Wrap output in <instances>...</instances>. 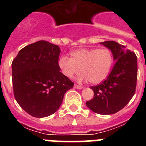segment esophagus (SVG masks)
Segmentation results:
<instances>
[{"mask_svg": "<svg viewBox=\"0 0 146 146\" xmlns=\"http://www.w3.org/2000/svg\"><path fill=\"white\" fill-rule=\"evenodd\" d=\"M74 87L75 88H77V89H82V88H83V87H82V86H79V85H77V84H74Z\"/></svg>", "mask_w": 146, "mask_h": 146, "instance_id": "esophagus-1", "label": "esophagus"}]
</instances>
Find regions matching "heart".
<instances>
[{
	"instance_id": "1",
	"label": "heart",
	"mask_w": 146,
	"mask_h": 146,
	"mask_svg": "<svg viewBox=\"0 0 146 146\" xmlns=\"http://www.w3.org/2000/svg\"><path fill=\"white\" fill-rule=\"evenodd\" d=\"M71 58L61 56L58 66L62 74L72 78L80 72V80H87L92 84H99L108 77L112 64L113 54L108 48L86 49L74 50L70 53Z\"/></svg>"
}]
</instances>
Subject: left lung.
<instances>
[{
  "mask_svg": "<svg viewBox=\"0 0 146 146\" xmlns=\"http://www.w3.org/2000/svg\"><path fill=\"white\" fill-rule=\"evenodd\" d=\"M111 50L115 62L108 77L101 84L91 86L94 98L86 105L94 113L110 115L123 109L135 93L137 58L135 52L114 41L101 42Z\"/></svg>",
  "mask_w": 146,
  "mask_h": 146,
  "instance_id": "1",
  "label": "left lung"
}]
</instances>
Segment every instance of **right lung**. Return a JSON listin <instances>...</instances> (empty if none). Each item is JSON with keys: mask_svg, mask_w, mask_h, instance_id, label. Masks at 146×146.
Returning <instances> with one entry per match:
<instances>
[{"mask_svg": "<svg viewBox=\"0 0 146 146\" xmlns=\"http://www.w3.org/2000/svg\"><path fill=\"white\" fill-rule=\"evenodd\" d=\"M58 45L38 41L23 47L12 61V83L16 101L36 118L53 114L74 82L60 72Z\"/></svg>", "mask_w": 146, "mask_h": 146, "instance_id": "add662e5", "label": "right lung"}]
</instances>
